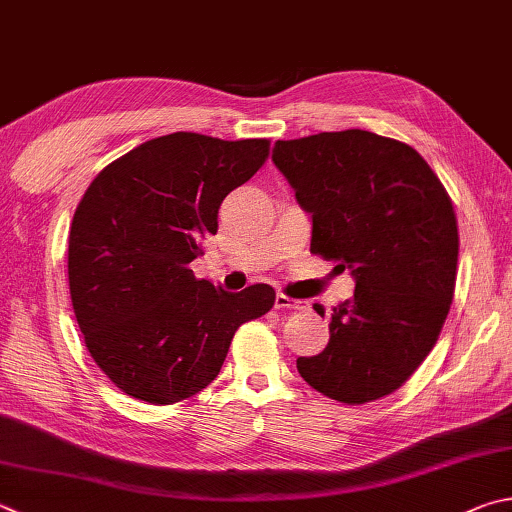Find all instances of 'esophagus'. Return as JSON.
Segmentation results:
<instances>
[{
	"label": "esophagus",
	"instance_id": "obj_1",
	"mask_svg": "<svg viewBox=\"0 0 512 512\" xmlns=\"http://www.w3.org/2000/svg\"><path fill=\"white\" fill-rule=\"evenodd\" d=\"M275 309L304 311V309H309V304L302 302V300H293V297H288V295H284V293H277V295H275Z\"/></svg>",
	"mask_w": 512,
	"mask_h": 512
}]
</instances>
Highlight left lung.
Listing matches in <instances>:
<instances>
[{
    "label": "left lung",
    "mask_w": 512,
    "mask_h": 512,
    "mask_svg": "<svg viewBox=\"0 0 512 512\" xmlns=\"http://www.w3.org/2000/svg\"><path fill=\"white\" fill-rule=\"evenodd\" d=\"M273 163L313 219L311 253L356 280L331 313L329 345L297 358V371L347 405L396 392L436 345L454 297L448 192L414 147L365 129L277 141Z\"/></svg>",
    "instance_id": "left-lung-1"
}]
</instances>
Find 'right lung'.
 <instances>
[{"label": "right lung", "mask_w": 512, "mask_h": 512, "mask_svg": "<svg viewBox=\"0 0 512 512\" xmlns=\"http://www.w3.org/2000/svg\"><path fill=\"white\" fill-rule=\"evenodd\" d=\"M268 145L174 132L91 181L69 232V291L91 358L120 392L185 401L217 378L241 324L273 309L268 284L228 293L190 268L221 201L264 165Z\"/></svg>", "instance_id": "obj_1"}]
</instances>
